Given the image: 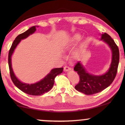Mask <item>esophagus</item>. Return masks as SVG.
I'll return each instance as SVG.
<instances>
[{
    "instance_id": "1",
    "label": "esophagus",
    "mask_w": 125,
    "mask_h": 125,
    "mask_svg": "<svg viewBox=\"0 0 125 125\" xmlns=\"http://www.w3.org/2000/svg\"><path fill=\"white\" fill-rule=\"evenodd\" d=\"M64 70L65 72H68L69 71H71V68L69 67V66H65L64 68Z\"/></svg>"
}]
</instances>
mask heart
I'll list each match as a JSON object with an SVG mask.
<instances>
[{"label": "heart", "mask_w": 125, "mask_h": 125, "mask_svg": "<svg viewBox=\"0 0 125 125\" xmlns=\"http://www.w3.org/2000/svg\"><path fill=\"white\" fill-rule=\"evenodd\" d=\"M81 36L80 34L76 33L74 34L72 37L68 39V40H65L61 44V48L64 51H66L69 50L77 42H78L81 40Z\"/></svg>", "instance_id": "obj_1"}]
</instances>
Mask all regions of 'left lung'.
I'll return each instance as SVG.
<instances>
[{
  "label": "left lung",
  "instance_id": "8db88e82",
  "mask_svg": "<svg viewBox=\"0 0 125 125\" xmlns=\"http://www.w3.org/2000/svg\"><path fill=\"white\" fill-rule=\"evenodd\" d=\"M101 36V40L107 44L112 51V62L106 72L102 75L91 74L86 71L80 61L74 67V71L77 72L80 78L75 89L86 95H92L102 91L113 83L117 74L119 60L118 48L108 34L104 33Z\"/></svg>",
  "mask_w": 125,
  "mask_h": 125
}]
</instances>
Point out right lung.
<instances>
[{
	"label": "right lung",
	"instance_id": "1",
	"mask_svg": "<svg viewBox=\"0 0 125 125\" xmlns=\"http://www.w3.org/2000/svg\"><path fill=\"white\" fill-rule=\"evenodd\" d=\"M39 26H33L30 29L20 34L16 37L12 44L8 53V65H9L10 76L13 83L17 88L21 90L25 93L31 95H42L46 92H49L52 88L54 83V78L57 75L62 72L63 68H54L50 71L45 77L37 83H27L20 81L15 76L12 68L11 57L15 48L21 40L26 39L29 36L33 34L36 31V27Z\"/></svg>",
	"mask_w": 125,
	"mask_h": 125
}]
</instances>
